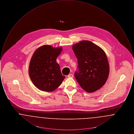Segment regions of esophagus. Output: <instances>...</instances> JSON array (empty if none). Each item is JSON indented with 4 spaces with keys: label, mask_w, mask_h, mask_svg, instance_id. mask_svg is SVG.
<instances>
[{
    "label": "esophagus",
    "mask_w": 134,
    "mask_h": 134,
    "mask_svg": "<svg viewBox=\"0 0 134 134\" xmlns=\"http://www.w3.org/2000/svg\"><path fill=\"white\" fill-rule=\"evenodd\" d=\"M68 77H69V78H73V75L72 74H69V75H68Z\"/></svg>",
    "instance_id": "34e87169"
}]
</instances>
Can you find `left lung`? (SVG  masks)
Here are the masks:
<instances>
[{"mask_svg":"<svg viewBox=\"0 0 134 134\" xmlns=\"http://www.w3.org/2000/svg\"><path fill=\"white\" fill-rule=\"evenodd\" d=\"M72 49L78 61L74 76L80 86L87 92L100 89L109 75V64L105 52L89 41L73 45Z\"/></svg>","mask_w":134,"mask_h":134,"instance_id":"8db88e82","label":"left lung"}]
</instances>
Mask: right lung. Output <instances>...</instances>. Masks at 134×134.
<instances>
[{"mask_svg":"<svg viewBox=\"0 0 134 134\" xmlns=\"http://www.w3.org/2000/svg\"><path fill=\"white\" fill-rule=\"evenodd\" d=\"M62 50V47L55 48L49 45H44L34 52L29 72L32 83L38 89L53 91L57 88L65 79L56 62Z\"/></svg>","mask_w":134,"mask_h":134,"instance_id":"obj_1","label":"right lung"}]
</instances>
